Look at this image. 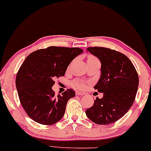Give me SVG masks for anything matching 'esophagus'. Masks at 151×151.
Masks as SVG:
<instances>
[{"instance_id":"obj_1","label":"esophagus","mask_w":151,"mask_h":151,"mask_svg":"<svg viewBox=\"0 0 151 151\" xmlns=\"http://www.w3.org/2000/svg\"><path fill=\"white\" fill-rule=\"evenodd\" d=\"M76 95H80V96H82V95H84V93L82 92H79V91H76Z\"/></svg>"}]
</instances>
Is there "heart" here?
Listing matches in <instances>:
<instances>
[{"instance_id":"b5f03b06","label":"heart","mask_w":151,"mask_h":151,"mask_svg":"<svg viewBox=\"0 0 151 151\" xmlns=\"http://www.w3.org/2000/svg\"><path fill=\"white\" fill-rule=\"evenodd\" d=\"M93 58H95L93 56H89L88 58V59H93ZM71 84L73 87L76 88H77V89H79V90H83L87 86V83H86V82L81 81V80H79V79L74 80V81L72 82Z\"/></svg>"}]
</instances>
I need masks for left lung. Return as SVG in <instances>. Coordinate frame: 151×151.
Wrapping results in <instances>:
<instances>
[{
    "mask_svg": "<svg viewBox=\"0 0 151 151\" xmlns=\"http://www.w3.org/2000/svg\"><path fill=\"white\" fill-rule=\"evenodd\" d=\"M87 50L100 59L101 77L94 88L103 93L96 98L86 114L98 125L115 123L128 111L134 103L139 77L134 65L125 54L105 47H88Z\"/></svg>",
    "mask_w": 151,
    "mask_h": 151,
    "instance_id": "left-lung-1",
    "label": "left lung"
}]
</instances>
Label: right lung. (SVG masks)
Instances as JSON below:
<instances>
[{
  "label": "right lung",
  "instance_id": "obj_1",
  "mask_svg": "<svg viewBox=\"0 0 151 151\" xmlns=\"http://www.w3.org/2000/svg\"><path fill=\"white\" fill-rule=\"evenodd\" d=\"M83 50L77 47H49L26 57L17 72L16 86L27 115L42 125H50L64 116L68 101L75 96L68 89L56 95L52 90L56 78L63 77L72 60Z\"/></svg>",
  "mask_w": 151,
  "mask_h": 151
}]
</instances>
